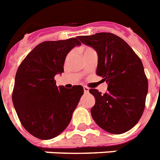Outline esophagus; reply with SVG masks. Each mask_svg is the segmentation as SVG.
I'll return each instance as SVG.
<instances>
[{
	"instance_id": "1",
	"label": "esophagus",
	"mask_w": 160,
	"mask_h": 160,
	"mask_svg": "<svg viewBox=\"0 0 160 160\" xmlns=\"http://www.w3.org/2000/svg\"><path fill=\"white\" fill-rule=\"evenodd\" d=\"M89 91H90V89H89L88 87L84 86V91H85V93H89Z\"/></svg>"
}]
</instances>
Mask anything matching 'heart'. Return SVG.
Here are the masks:
<instances>
[{
    "instance_id": "b5f03b06",
    "label": "heart",
    "mask_w": 160,
    "mask_h": 160,
    "mask_svg": "<svg viewBox=\"0 0 160 160\" xmlns=\"http://www.w3.org/2000/svg\"><path fill=\"white\" fill-rule=\"evenodd\" d=\"M89 49H91V48H85V51L89 50Z\"/></svg>"
}]
</instances>
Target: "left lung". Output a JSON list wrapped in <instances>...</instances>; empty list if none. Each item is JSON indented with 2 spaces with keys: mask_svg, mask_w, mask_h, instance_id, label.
<instances>
[{
  "mask_svg": "<svg viewBox=\"0 0 160 160\" xmlns=\"http://www.w3.org/2000/svg\"><path fill=\"white\" fill-rule=\"evenodd\" d=\"M98 55L96 75L108 82L102 95L96 89L91 110L96 123L107 132L121 134L132 129L143 112L148 94V80L140 59L123 39L110 32L77 37Z\"/></svg>",
  "mask_w": 160,
  "mask_h": 160,
  "instance_id": "left-lung-1",
  "label": "left lung"
}]
</instances>
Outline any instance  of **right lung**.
Wrapping results in <instances>:
<instances>
[{"mask_svg":"<svg viewBox=\"0 0 160 160\" xmlns=\"http://www.w3.org/2000/svg\"><path fill=\"white\" fill-rule=\"evenodd\" d=\"M81 42L75 38L40 43L27 55L15 77L12 102L21 123L40 139L64 132L84 94L81 85L57 86L54 76L64 72L67 54Z\"/></svg>","mask_w":160,"mask_h":160,"instance_id":"right-lung-1","label":"right lung"}]
</instances>
